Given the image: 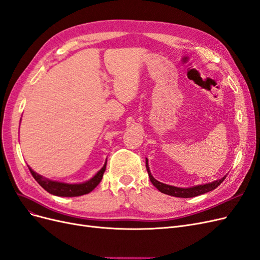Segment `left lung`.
<instances>
[{"mask_svg":"<svg viewBox=\"0 0 260 260\" xmlns=\"http://www.w3.org/2000/svg\"><path fill=\"white\" fill-rule=\"evenodd\" d=\"M146 169H147V172H148V176H149V180L151 182L157 189L166 194L169 196H173V197H178V198H192V197H197V196H200L203 194L205 192H209L215 189L216 187H218L222 181L226 178V175L219 178L217 181H214L208 184H202V185H196V186H191V187H175L172 185H168V184H164L159 181H157L156 178L151 175L150 173V170L148 167V160L146 159Z\"/></svg>","mask_w":260,"mask_h":260,"instance_id":"obj_1","label":"left lung"}]
</instances>
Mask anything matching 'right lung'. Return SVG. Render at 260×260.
Instances as JSON below:
<instances>
[{"mask_svg":"<svg viewBox=\"0 0 260 260\" xmlns=\"http://www.w3.org/2000/svg\"><path fill=\"white\" fill-rule=\"evenodd\" d=\"M106 161L103 165V167L90 178V180L83 183H64L60 181L49 180V178L33 171L29 166L28 168L30 170L31 174L35 178V181H37L44 188V189L48 191L49 193L53 196H59V197H78V196L87 194L90 191H92L94 188L100 184L106 169Z\"/></svg>","mask_w":260,"mask_h":260,"instance_id":"right-lung-1","label":"right lung"}]
</instances>
